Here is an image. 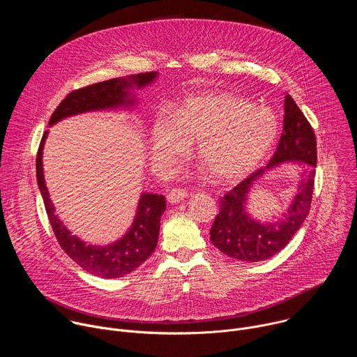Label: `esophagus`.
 I'll use <instances>...</instances> for the list:
<instances>
[{
	"mask_svg": "<svg viewBox=\"0 0 357 357\" xmlns=\"http://www.w3.org/2000/svg\"><path fill=\"white\" fill-rule=\"evenodd\" d=\"M186 197H188V192L185 189H181V188H174L167 195V199H168L169 203H179V202H182Z\"/></svg>",
	"mask_w": 357,
	"mask_h": 357,
	"instance_id": "1",
	"label": "esophagus"
}]
</instances>
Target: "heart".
Instances as JSON below:
<instances>
[{
  "mask_svg": "<svg viewBox=\"0 0 357 357\" xmlns=\"http://www.w3.org/2000/svg\"><path fill=\"white\" fill-rule=\"evenodd\" d=\"M280 124L266 107L233 93H199L183 98L172 119L160 116L151 128L154 167L167 172L196 141V155L219 182L248 175L273 149Z\"/></svg>",
  "mask_w": 357,
  "mask_h": 357,
  "instance_id": "1",
  "label": "heart"
}]
</instances>
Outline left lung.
Here are the masks:
<instances>
[{
    "mask_svg": "<svg viewBox=\"0 0 357 357\" xmlns=\"http://www.w3.org/2000/svg\"><path fill=\"white\" fill-rule=\"evenodd\" d=\"M317 138L312 126L294 98L285 96L284 128L274 155L267 167L252 172L220 199L219 213L211 229V241L226 256L241 261H263L281 251L298 231L311 209L317 168ZM287 160L303 164L305 176L282 221L259 224L245 212V196L263 173Z\"/></svg>",
    "mask_w": 357,
    "mask_h": 357,
    "instance_id": "1",
    "label": "left lung"
}]
</instances>
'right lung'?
<instances>
[{
  "label": "right lung",
  "instance_id": "obj_1",
  "mask_svg": "<svg viewBox=\"0 0 357 357\" xmlns=\"http://www.w3.org/2000/svg\"><path fill=\"white\" fill-rule=\"evenodd\" d=\"M157 77V72H145L137 75L121 76L105 82H98L70 91L50 116L49 124L91 110L112 109L123 105H131L130 87H144ZM47 131L43 134L36 154V179L40 195L43 197L47 219L52 226L55 237L68 256L87 273L101 278H119L138 268L152 252H154L158 234L161 215L165 212V197L162 195L144 193L138 203V212L128 233L114 244L107 247L87 245L70 231L55 215L52 200L43 179L42 171V148Z\"/></svg>",
  "mask_w": 357,
  "mask_h": 357
}]
</instances>
